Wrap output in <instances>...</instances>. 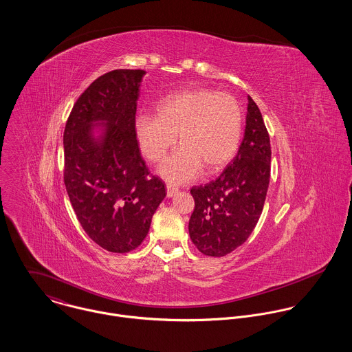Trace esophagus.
Instances as JSON below:
<instances>
[{
	"label": "esophagus",
	"instance_id": "1",
	"mask_svg": "<svg viewBox=\"0 0 352 352\" xmlns=\"http://www.w3.org/2000/svg\"><path fill=\"white\" fill-rule=\"evenodd\" d=\"M179 192V188L177 187H175V186H172V184H166V195L169 197V198H172L173 195H176Z\"/></svg>",
	"mask_w": 352,
	"mask_h": 352
}]
</instances>
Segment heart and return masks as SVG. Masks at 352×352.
Returning <instances> with one entry per match:
<instances>
[{
    "label": "heart",
    "instance_id": "heart-1",
    "mask_svg": "<svg viewBox=\"0 0 352 352\" xmlns=\"http://www.w3.org/2000/svg\"><path fill=\"white\" fill-rule=\"evenodd\" d=\"M141 153L153 162L164 160L179 135L182 144L158 169L166 180L183 183L204 166L215 172L236 154L243 134V112L232 95L211 89L170 94L155 104V115L134 122Z\"/></svg>",
    "mask_w": 352,
    "mask_h": 352
}]
</instances>
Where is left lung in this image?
<instances>
[{
    "instance_id": "left-lung-1",
    "label": "left lung",
    "mask_w": 352,
    "mask_h": 352,
    "mask_svg": "<svg viewBox=\"0 0 352 352\" xmlns=\"http://www.w3.org/2000/svg\"><path fill=\"white\" fill-rule=\"evenodd\" d=\"M270 172V137L258 107L248 96L237 155L215 180L191 190L195 208L188 230L203 254L221 257L247 241L263 211Z\"/></svg>"
}]
</instances>
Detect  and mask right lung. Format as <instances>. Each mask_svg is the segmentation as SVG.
<instances>
[{
	"instance_id": "1",
	"label": "right lung",
	"mask_w": 352,
	"mask_h": 352,
	"mask_svg": "<svg viewBox=\"0 0 352 352\" xmlns=\"http://www.w3.org/2000/svg\"><path fill=\"white\" fill-rule=\"evenodd\" d=\"M144 70L119 69L76 101L63 133L65 186L78 222L105 251L141 245L165 186L151 176L134 133Z\"/></svg>"
}]
</instances>
